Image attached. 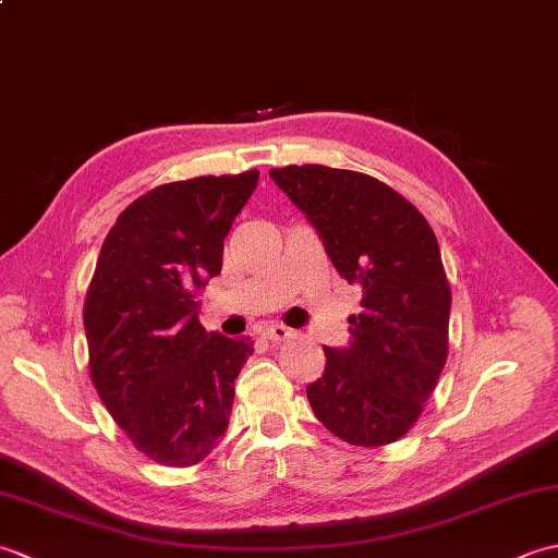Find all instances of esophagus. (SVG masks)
<instances>
[{"label":"esophagus","instance_id":"obj_1","mask_svg":"<svg viewBox=\"0 0 558 558\" xmlns=\"http://www.w3.org/2000/svg\"><path fill=\"white\" fill-rule=\"evenodd\" d=\"M266 336H268V340H272V342H280V340H290V338L294 336V330L288 328V326H282V324H270V326L266 328Z\"/></svg>","mask_w":558,"mask_h":558}]
</instances>
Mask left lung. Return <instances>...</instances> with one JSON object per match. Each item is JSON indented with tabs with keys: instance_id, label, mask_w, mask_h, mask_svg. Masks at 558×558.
Wrapping results in <instances>:
<instances>
[{
	"instance_id": "8db88e82",
	"label": "left lung",
	"mask_w": 558,
	"mask_h": 558,
	"mask_svg": "<svg viewBox=\"0 0 558 558\" xmlns=\"http://www.w3.org/2000/svg\"><path fill=\"white\" fill-rule=\"evenodd\" d=\"M324 240L340 278L362 288L350 345L324 348L306 386L316 420L352 446L376 448L410 432L448 357L450 286L436 234L396 189L326 165L270 170Z\"/></svg>"
}]
</instances>
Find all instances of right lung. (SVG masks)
Segmentation results:
<instances>
[{"label": "right lung", "instance_id": "right-lung-1", "mask_svg": "<svg viewBox=\"0 0 558 558\" xmlns=\"http://www.w3.org/2000/svg\"><path fill=\"white\" fill-rule=\"evenodd\" d=\"M256 184L258 170L156 186L102 242L83 304L90 378L160 465H196L228 432L254 342L206 333L196 292L220 272L225 236Z\"/></svg>", "mask_w": 558, "mask_h": 558}]
</instances>
